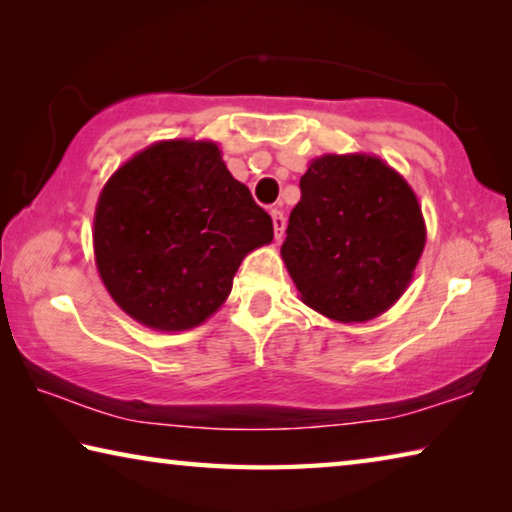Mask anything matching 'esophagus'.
<instances>
[{
	"instance_id": "1",
	"label": "esophagus",
	"mask_w": 512,
	"mask_h": 512,
	"mask_svg": "<svg viewBox=\"0 0 512 512\" xmlns=\"http://www.w3.org/2000/svg\"><path fill=\"white\" fill-rule=\"evenodd\" d=\"M271 219H273V230H275V239H282L284 235V225H287V219L280 210H271Z\"/></svg>"
}]
</instances>
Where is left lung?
<instances>
[{"label":"left lung","instance_id":"obj_1","mask_svg":"<svg viewBox=\"0 0 512 512\" xmlns=\"http://www.w3.org/2000/svg\"><path fill=\"white\" fill-rule=\"evenodd\" d=\"M409 183L375 155H323L300 178L282 259L305 305L363 323L395 305L424 250Z\"/></svg>","mask_w":512,"mask_h":512}]
</instances>
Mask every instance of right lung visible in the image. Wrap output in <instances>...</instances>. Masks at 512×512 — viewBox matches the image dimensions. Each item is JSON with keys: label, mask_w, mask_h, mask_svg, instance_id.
I'll return each mask as SVG.
<instances>
[{"label": "right lung", "mask_w": 512, "mask_h": 512, "mask_svg": "<svg viewBox=\"0 0 512 512\" xmlns=\"http://www.w3.org/2000/svg\"><path fill=\"white\" fill-rule=\"evenodd\" d=\"M273 221L214 142L169 140L115 171L94 212V259L112 300L151 329L201 325L230 296Z\"/></svg>", "instance_id": "right-lung-1"}]
</instances>
